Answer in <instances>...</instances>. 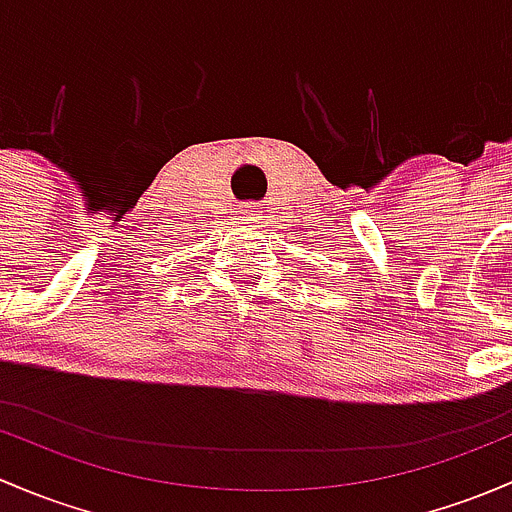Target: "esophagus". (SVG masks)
Instances as JSON below:
<instances>
[{
    "label": "esophagus",
    "instance_id": "esophagus-1",
    "mask_svg": "<svg viewBox=\"0 0 512 512\" xmlns=\"http://www.w3.org/2000/svg\"><path fill=\"white\" fill-rule=\"evenodd\" d=\"M241 214H244V219H246V217L256 219V217H254V209H251V207H244V209H241Z\"/></svg>",
    "mask_w": 512,
    "mask_h": 512
}]
</instances>
